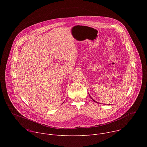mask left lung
Returning a JSON list of instances; mask_svg holds the SVG:
<instances>
[{"instance_id":"left-lung-1","label":"left lung","mask_w":147,"mask_h":147,"mask_svg":"<svg viewBox=\"0 0 147 147\" xmlns=\"http://www.w3.org/2000/svg\"><path fill=\"white\" fill-rule=\"evenodd\" d=\"M89 95H90V94H89ZM90 98H91V99H92V100H94V102H96V103H98V102H96V101H95V100H94V99H92V98H91V96H90Z\"/></svg>"}]
</instances>
